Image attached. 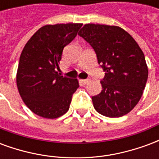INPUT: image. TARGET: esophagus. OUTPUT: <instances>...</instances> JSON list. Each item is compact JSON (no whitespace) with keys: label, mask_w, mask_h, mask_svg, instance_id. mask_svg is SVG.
<instances>
[{"label":"esophagus","mask_w":159,"mask_h":159,"mask_svg":"<svg viewBox=\"0 0 159 159\" xmlns=\"http://www.w3.org/2000/svg\"><path fill=\"white\" fill-rule=\"evenodd\" d=\"M89 79H82V80H80V82L83 83V84H87V83H89Z\"/></svg>","instance_id":"34e87169"}]
</instances>
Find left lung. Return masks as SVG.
I'll use <instances>...</instances> for the list:
<instances>
[{
    "label": "left lung",
    "instance_id": "8db88e82",
    "mask_svg": "<svg viewBox=\"0 0 159 159\" xmlns=\"http://www.w3.org/2000/svg\"><path fill=\"white\" fill-rule=\"evenodd\" d=\"M78 35L93 48L105 72L101 92L92 97L94 109L108 117L129 113L141 98L148 77L142 50L117 26L88 24Z\"/></svg>",
    "mask_w": 159,
    "mask_h": 159
}]
</instances>
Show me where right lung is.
Segmentation results:
<instances>
[{
    "instance_id": "add662e5",
    "label": "right lung",
    "mask_w": 159,
    "mask_h": 159,
    "mask_svg": "<svg viewBox=\"0 0 159 159\" xmlns=\"http://www.w3.org/2000/svg\"><path fill=\"white\" fill-rule=\"evenodd\" d=\"M82 24L40 28L27 42L19 59L17 86L30 110L40 117L57 118L69 110L76 79L61 76L59 63L64 48L73 41Z\"/></svg>"
}]
</instances>
